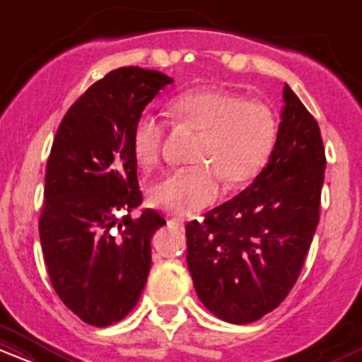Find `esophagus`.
<instances>
[{"mask_svg":"<svg viewBox=\"0 0 362 362\" xmlns=\"http://www.w3.org/2000/svg\"><path fill=\"white\" fill-rule=\"evenodd\" d=\"M170 224H172V226H175V228H180V230H182V228H184V219H178V218H172V219H170V221H168Z\"/></svg>","mask_w":362,"mask_h":362,"instance_id":"1","label":"esophagus"}]
</instances>
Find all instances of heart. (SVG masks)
I'll list each match as a JSON object with an SVG mask.
<instances>
[{
  "label": "heart",
  "mask_w": 362,
  "mask_h": 362,
  "mask_svg": "<svg viewBox=\"0 0 362 362\" xmlns=\"http://www.w3.org/2000/svg\"><path fill=\"white\" fill-rule=\"evenodd\" d=\"M170 115L180 126L201 132L195 163L161 178L149 190V201L177 216H189L213 204L219 178L242 185L267 165L277 139L272 110L260 102L219 88H194L173 98ZM165 126L153 115H141L132 129V155L143 170H153L161 156Z\"/></svg>",
  "instance_id": "b5f03b06"
}]
</instances>
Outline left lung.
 I'll use <instances>...</instances> for the list:
<instances>
[{"label":"left lung","instance_id":"obj_1","mask_svg":"<svg viewBox=\"0 0 362 362\" xmlns=\"http://www.w3.org/2000/svg\"><path fill=\"white\" fill-rule=\"evenodd\" d=\"M267 165L247 189L185 228L187 265L211 313L243 325L281 305L300 276L320 218L325 148L288 83Z\"/></svg>","mask_w":362,"mask_h":362}]
</instances>
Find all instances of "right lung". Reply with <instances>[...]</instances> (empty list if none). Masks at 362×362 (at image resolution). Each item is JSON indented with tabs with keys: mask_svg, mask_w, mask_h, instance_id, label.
<instances>
[{
	"mask_svg": "<svg viewBox=\"0 0 362 362\" xmlns=\"http://www.w3.org/2000/svg\"><path fill=\"white\" fill-rule=\"evenodd\" d=\"M172 83L155 69H114L73 103L54 138L40 243L57 296L90 325L120 322L148 281L151 238L167 221L153 209L131 218L143 202L132 129Z\"/></svg>",
	"mask_w": 362,
	"mask_h": 362,
	"instance_id": "add662e5",
	"label": "right lung"
}]
</instances>
